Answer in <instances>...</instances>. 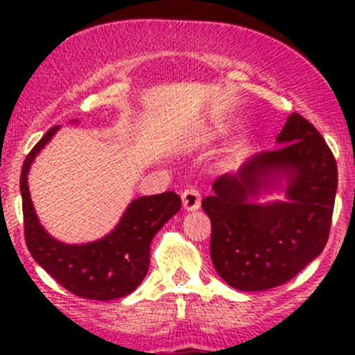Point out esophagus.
I'll return each instance as SVG.
<instances>
[{
  "instance_id": "obj_1",
  "label": "esophagus",
  "mask_w": 355,
  "mask_h": 355,
  "mask_svg": "<svg viewBox=\"0 0 355 355\" xmlns=\"http://www.w3.org/2000/svg\"><path fill=\"white\" fill-rule=\"evenodd\" d=\"M182 204H184V209L187 211H196L200 207V192L196 187L185 189L182 192Z\"/></svg>"
}]
</instances>
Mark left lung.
Here are the masks:
<instances>
[{
  "instance_id": "1",
  "label": "left lung",
  "mask_w": 355,
  "mask_h": 355,
  "mask_svg": "<svg viewBox=\"0 0 355 355\" xmlns=\"http://www.w3.org/2000/svg\"><path fill=\"white\" fill-rule=\"evenodd\" d=\"M277 149L252 156L213 184L202 200L211 220V261L230 287L263 292L292 280L323 252L330 234L338 171L320 132L292 113ZM286 192L285 201L257 200Z\"/></svg>"
}]
</instances>
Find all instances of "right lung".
<instances>
[{
	"label": "right lung",
	"mask_w": 355,
	"mask_h": 355,
	"mask_svg": "<svg viewBox=\"0 0 355 355\" xmlns=\"http://www.w3.org/2000/svg\"><path fill=\"white\" fill-rule=\"evenodd\" d=\"M77 121V120H75ZM60 127L34 146L20 173L25 242L35 263L48 271L68 292L91 300H114L141 285L149 270V254L155 235L178 213L182 200L175 192L142 196L132 200L116 227L87 244H65L46 232L35 214L28 192V171L35 156L44 149Z\"/></svg>",
	"instance_id": "right-lung-1"
}]
</instances>
